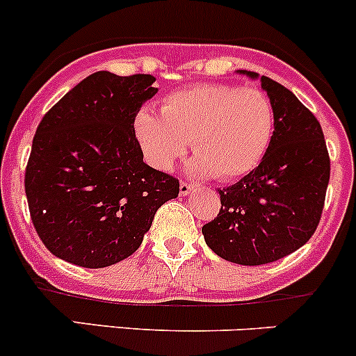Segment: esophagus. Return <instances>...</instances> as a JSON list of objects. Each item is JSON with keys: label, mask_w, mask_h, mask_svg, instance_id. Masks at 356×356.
Returning <instances> with one entry per match:
<instances>
[{"label": "esophagus", "mask_w": 356, "mask_h": 356, "mask_svg": "<svg viewBox=\"0 0 356 356\" xmlns=\"http://www.w3.org/2000/svg\"><path fill=\"white\" fill-rule=\"evenodd\" d=\"M195 189V184H191V182H186V181H181V186H179V193H181V196H188L189 193Z\"/></svg>", "instance_id": "34e87169"}]
</instances>
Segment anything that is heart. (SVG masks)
<instances>
[{
  "mask_svg": "<svg viewBox=\"0 0 356 356\" xmlns=\"http://www.w3.org/2000/svg\"><path fill=\"white\" fill-rule=\"evenodd\" d=\"M270 98L260 89L232 84H201L163 98L160 113L143 106L134 132L146 161L168 170L184 155L188 143L195 156L189 170L232 181L260 165L274 138Z\"/></svg>",
  "mask_w": 356,
  "mask_h": 356,
  "instance_id": "heart-1",
  "label": "heart"
}]
</instances>
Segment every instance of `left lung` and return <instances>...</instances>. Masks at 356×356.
Segmentation results:
<instances>
[{"instance_id": "left-lung-1", "label": "left lung", "mask_w": 356, "mask_h": 356, "mask_svg": "<svg viewBox=\"0 0 356 356\" xmlns=\"http://www.w3.org/2000/svg\"><path fill=\"white\" fill-rule=\"evenodd\" d=\"M238 74L260 79L274 106V138L253 172L218 191L220 211L201 232L224 260L264 265L288 257L314 236L331 160L321 124L289 89L257 72Z\"/></svg>"}]
</instances>
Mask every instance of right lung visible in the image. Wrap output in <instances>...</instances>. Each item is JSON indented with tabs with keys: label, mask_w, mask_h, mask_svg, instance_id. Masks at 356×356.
<instances>
[{
	"label": "right lung",
	"mask_w": 356,
	"mask_h": 356,
	"mask_svg": "<svg viewBox=\"0 0 356 356\" xmlns=\"http://www.w3.org/2000/svg\"><path fill=\"white\" fill-rule=\"evenodd\" d=\"M148 74L95 72L42 117L25 168L32 224L55 257L103 268L131 257L179 181L143 161L134 118Z\"/></svg>",
	"instance_id": "add662e5"
}]
</instances>
